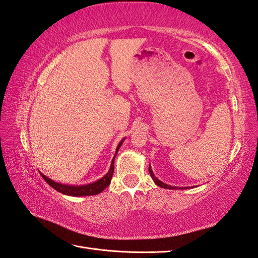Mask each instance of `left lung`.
<instances>
[{
    "label": "left lung",
    "instance_id": "1",
    "mask_svg": "<svg viewBox=\"0 0 258 258\" xmlns=\"http://www.w3.org/2000/svg\"><path fill=\"white\" fill-rule=\"evenodd\" d=\"M148 171H149V173H151V177L153 178V180H154V182L156 183L157 185H159V187H161V188H164V189H171V190H173V189H177V187H173V185H169V184H167V183H164L163 181H160V180H158V179L155 177V175H154V172H153V170H152V168H151V166H149V168H148ZM181 189H184L183 187L181 188ZM187 189V188H185Z\"/></svg>",
    "mask_w": 258,
    "mask_h": 258
}]
</instances>
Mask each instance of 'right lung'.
I'll use <instances>...</instances> for the list:
<instances>
[{
  "label": "right lung",
  "mask_w": 258,
  "mask_h": 258,
  "mask_svg": "<svg viewBox=\"0 0 258 258\" xmlns=\"http://www.w3.org/2000/svg\"><path fill=\"white\" fill-rule=\"evenodd\" d=\"M124 142V139L119 142V144L116 147V152L114 157L112 159V163L110 166V169L107 171L106 175L104 177H102L101 179H99L98 181H94L92 183H89V184H85V185H69V184H62V183H59L51 180L50 178L46 177L43 173H40L41 177L44 178V180L52 187L55 190L59 191V192H61L63 195H67V196H73V197H83V196H94V195H98L100 192H102L107 185L111 183V179L113 176V172H114V158L116 156V154L118 152L119 147L122 146V144Z\"/></svg>",
  "instance_id": "add662e5"
}]
</instances>
